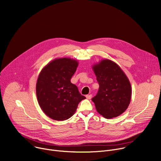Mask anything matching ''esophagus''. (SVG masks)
Returning a JSON list of instances; mask_svg holds the SVG:
<instances>
[{"mask_svg": "<svg viewBox=\"0 0 161 161\" xmlns=\"http://www.w3.org/2000/svg\"><path fill=\"white\" fill-rule=\"evenodd\" d=\"M92 94H89V95H86V97L87 99H90L92 98Z\"/></svg>", "mask_w": 161, "mask_h": 161, "instance_id": "esophagus-1", "label": "esophagus"}]
</instances>
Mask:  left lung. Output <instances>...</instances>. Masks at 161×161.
<instances>
[{"mask_svg":"<svg viewBox=\"0 0 161 161\" xmlns=\"http://www.w3.org/2000/svg\"><path fill=\"white\" fill-rule=\"evenodd\" d=\"M99 88L92 99L96 110L106 119L117 117L128 108L131 99L130 81L120 67L109 59L92 66Z\"/></svg>","mask_w":161,"mask_h":161,"instance_id":"obj_1","label":"left lung"}]
</instances>
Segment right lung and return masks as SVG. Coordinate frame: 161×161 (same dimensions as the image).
<instances>
[{
  "label": "right lung",
  "mask_w": 161,
  "mask_h": 161,
  "mask_svg": "<svg viewBox=\"0 0 161 161\" xmlns=\"http://www.w3.org/2000/svg\"><path fill=\"white\" fill-rule=\"evenodd\" d=\"M78 62L71 58H55L44 66L36 83V96L42 111L50 119L63 121L71 117L86 97L71 82Z\"/></svg>",
  "instance_id": "right-lung-1"
}]
</instances>
